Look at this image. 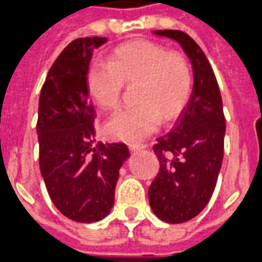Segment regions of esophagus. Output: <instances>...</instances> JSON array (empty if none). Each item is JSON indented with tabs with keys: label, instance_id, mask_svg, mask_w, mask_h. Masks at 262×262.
<instances>
[{
	"label": "esophagus",
	"instance_id": "34e87169",
	"mask_svg": "<svg viewBox=\"0 0 262 262\" xmlns=\"http://www.w3.org/2000/svg\"><path fill=\"white\" fill-rule=\"evenodd\" d=\"M128 148L129 151H140V149H145L146 144H129Z\"/></svg>",
	"mask_w": 262,
	"mask_h": 262
}]
</instances>
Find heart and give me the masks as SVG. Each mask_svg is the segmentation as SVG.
Masks as SVG:
<instances>
[{"label": "heart", "mask_w": 262, "mask_h": 262, "mask_svg": "<svg viewBox=\"0 0 262 262\" xmlns=\"http://www.w3.org/2000/svg\"><path fill=\"white\" fill-rule=\"evenodd\" d=\"M124 81L138 83V105L114 113L105 122V133L114 140L137 142L154 134L164 118L170 121L181 114L192 92L193 75L183 55L140 39L117 46L107 62L94 60L87 69V90L100 108H116Z\"/></svg>", "instance_id": "b5f03b06"}]
</instances>
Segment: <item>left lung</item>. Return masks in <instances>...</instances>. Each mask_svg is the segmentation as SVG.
Here are the masks:
<instances>
[{
  "label": "left lung",
  "mask_w": 262,
  "mask_h": 262,
  "mask_svg": "<svg viewBox=\"0 0 262 262\" xmlns=\"http://www.w3.org/2000/svg\"><path fill=\"white\" fill-rule=\"evenodd\" d=\"M176 40L190 59L193 90L172 131L158 138L154 152L159 172L148 198L155 216L185 223L209 203L224 154L226 120L216 76L200 46L182 31H154Z\"/></svg>",
  "instance_id": "obj_1"
}]
</instances>
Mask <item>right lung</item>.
<instances>
[{"label": "right lung", "instance_id": "add662e5", "mask_svg": "<svg viewBox=\"0 0 262 262\" xmlns=\"http://www.w3.org/2000/svg\"><path fill=\"white\" fill-rule=\"evenodd\" d=\"M105 42L98 36L70 42L52 64L39 97L40 173L57 210L79 223H94L110 213L120 168L129 158L125 144L94 140L86 73L93 51Z\"/></svg>", "mask_w": 262, "mask_h": 262}]
</instances>
